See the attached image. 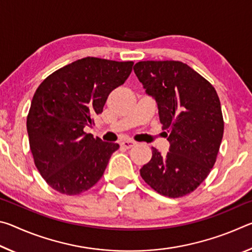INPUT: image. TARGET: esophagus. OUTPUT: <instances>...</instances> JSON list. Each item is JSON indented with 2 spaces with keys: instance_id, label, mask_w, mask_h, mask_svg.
<instances>
[{
  "instance_id": "1",
  "label": "esophagus",
  "mask_w": 252,
  "mask_h": 252,
  "mask_svg": "<svg viewBox=\"0 0 252 252\" xmlns=\"http://www.w3.org/2000/svg\"><path fill=\"white\" fill-rule=\"evenodd\" d=\"M120 144H121V147H123V148L130 149L132 147H134L136 143L134 141H131V140H123V141Z\"/></svg>"
}]
</instances>
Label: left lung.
I'll return each instance as SVG.
<instances>
[{"instance_id": "8db88e82", "label": "left lung", "mask_w": 252, "mask_h": 252, "mask_svg": "<svg viewBox=\"0 0 252 252\" xmlns=\"http://www.w3.org/2000/svg\"><path fill=\"white\" fill-rule=\"evenodd\" d=\"M148 95L156 100L162 130L170 143L162 156L140 169L158 193L183 197L197 189L215 164L223 136V119L215 88L180 61H141L133 67Z\"/></svg>"}]
</instances>
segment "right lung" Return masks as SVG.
Instances as JSON below:
<instances>
[{"label":"right lung","mask_w":252,"mask_h":252,"mask_svg":"<svg viewBox=\"0 0 252 252\" xmlns=\"http://www.w3.org/2000/svg\"><path fill=\"white\" fill-rule=\"evenodd\" d=\"M133 62L84 58L49 75L36 89L27 119L34 163L60 193L80 194L103 176L118 143L84 127L103 111L110 92L129 78Z\"/></svg>","instance_id":"obj_1"}]
</instances>
